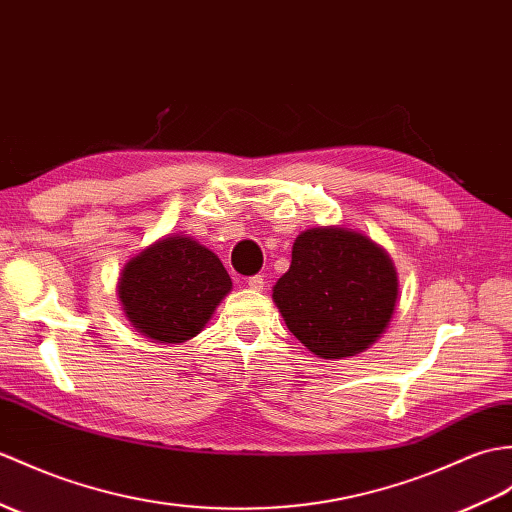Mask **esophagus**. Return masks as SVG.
<instances>
[{
	"label": "esophagus",
	"mask_w": 512,
	"mask_h": 512,
	"mask_svg": "<svg viewBox=\"0 0 512 512\" xmlns=\"http://www.w3.org/2000/svg\"><path fill=\"white\" fill-rule=\"evenodd\" d=\"M246 285H248V288H251L253 292H261V290H264V288H266V281H264V277H259V275H255V277H248Z\"/></svg>",
	"instance_id": "34e87169"
}]
</instances>
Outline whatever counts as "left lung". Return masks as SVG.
<instances>
[{
  "label": "left lung",
  "instance_id": "1",
  "mask_svg": "<svg viewBox=\"0 0 512 512\" xmlns=\"http://www.w3.org/2000/svg\"><path fill=\"white\" fill-rule=\"evenodd\" d=\"M272 301L303 347L323 360L358 355L379 340L399 301L395 264L371 237L331 224L294 240Z\"/></svg>",
  "mask_w": 512,
  "mask_h": 512
}]
</instances>
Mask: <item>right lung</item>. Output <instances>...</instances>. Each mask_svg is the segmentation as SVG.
Returning <instances> with one entry per match:
<instances>
[{
	"label": "right lung",
	"mask_w": 512,
	"mask_h": 512,
	"mask_svg": "<svg viewBox=\"0 0 512 512\" xmlns=\"http://www.w3.org/2000/svg\"><path fill=\"white\" fill-rule=\"evenodd\" d=\"M233 288L229 272L189 235H165L126 261L117 296L141 336L181 344L198 336Z\"/></svg>",
	"instance_id": "1"
}]
</instances>
